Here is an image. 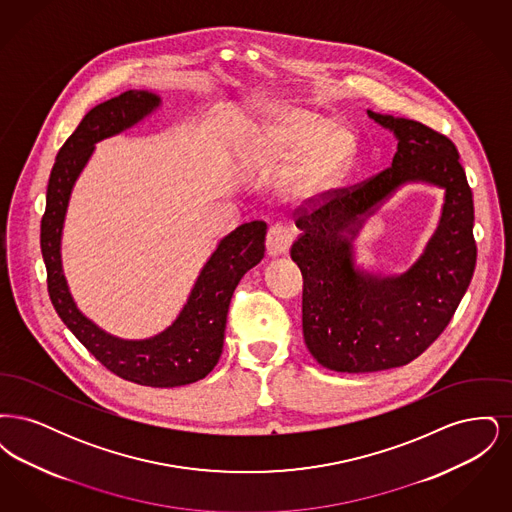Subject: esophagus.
<instances>
[{
    "label": "esophagus",
    "mask_w": 512,
    "mask_h": 512,
    "mask_svg": "<svg viewBox=\"0 0 512 512\" xmlns=\"http://www.w3.org/2000/svg\"><path fill=\"white\" fill-rule=\"evenodd\" d=\"M293 242V234L286 226H272L267 234V253L268 257H278L288 253L290 245Z\"/></svg>",
    "instance_id": "esophagus-1"
}]
</instances>
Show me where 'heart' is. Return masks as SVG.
<instances>
[{"label":"heart","instance_id":"obj_1","mask_svg":"<svg viewBox=\"0 0 512 512\" xmlns=\"http://www.w3.org/2000/svg\"><path fill=\"white\" fill-rule=\"evenodd\" d=\"M357 138L351 128L301 107H272L251 134L242 161L249 171H280L282 194L315 205L340 188L351 169Z\"/></svg>","mask_w":512,"mask_h":512}]
</instances>
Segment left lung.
<instances>
[{
  "instance_id": "8db88e82",
  "label": "left lung",
  "mask_w": 512,
  "mask_h": 512,
  "mask_svg": "<svg viewBox=\"0 0 512 512\" xmlns=\"http://www.w3.org/2000/svg\"><path fill=\"white\" fill-rule=\"evenodd\" d=\"M397 140L390 169L336 190L295 220L292 245L303 274V338L336 372H378L424 353L455 315L476 267L474 203L455 144L422 122L366 111ZM426 181L446 192L439 228L401 275L356 265L352 242L365 219L401 185Z\"/></svg>"
}]
</instances>
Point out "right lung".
<instances>
[{"instance_id":"1","label":"right lung","mask_w":512,"mask_h":512,"mask_svg":"<svg viewBox=\"0 0 512 512\" xmlns=\"http://www.w3.org/2000/svg\"><path fill=\"white\" fill-rule=\"evenodd\" d=\"M161 105L147 90H128L96 105L57 153L46 194L40 245L48 270L49 299L57 315L101 365L128 382L176 388L205 378L219 363L232 293L249 268L265 257L267 224L245 222L220 240L199 270L182 311L163 332L146 340H124L99 328L74 303L63 261L61 238L74 184L96 144L144 121Z\"/></svg>"}]
</instances>
